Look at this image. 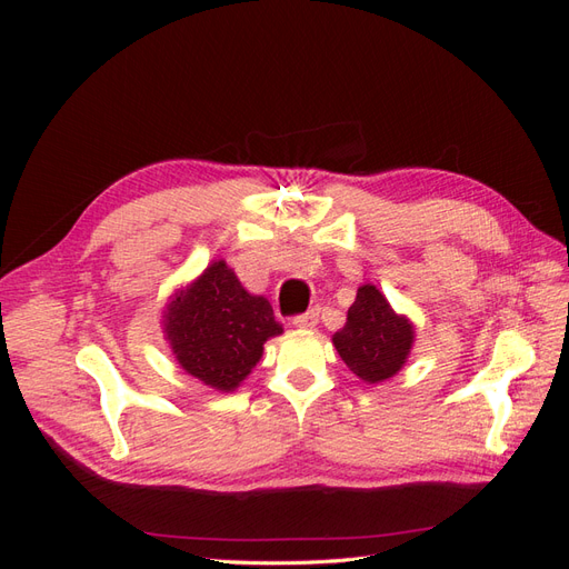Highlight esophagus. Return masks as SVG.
<instances>
[{"mask_svg": "<svg viewBox=\"0 0 569 569\" xmlns=\"http://www.w3.org/2000/svg\"><path fill=\"white\" fill-rule=\"evenodd\" d=\"M318 316H320L318 308H311V311H306V313H299V316L291 318V325L303 327V330H308V327H316L318 325Z\"/></svg>", "mask_w": 569, "mask_h": 569, "instance_id": "esophagus-1", "label": "esophagus"}]
</instances>
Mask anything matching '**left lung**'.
I'll list each match as a JSON object with an SVG mask.
<instances>
[{
    "instance_id": "left-lung-1",
    "label": "left lung",
    "mask_w": 569,
    "mask_h": 569,
    "mask_svg": "<svg viewBox=\"0 0 569 569\" xmlns=\"http://www.w3.org/2000/svg\"><path fill=\"white\" fill-rule=\"evenodd\" d=\"M332 341L351 372L363 382L377 385L389 380L406 363L412 347V325L391 311L380 289L363 284Z\"/></svg>"
}]
</instances>
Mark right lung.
Returning <instances> with one entry per match:
<instances>
[{"mask_svg":"<svg viewBox=\"0 0 569 569\" xmlns=\"http://www.w3.org/2000/svg\"><path fill=\"white\" fill-rule=\"evenodd\" d=\"M272 306L251 297L218 261L166 313V335L178 363L203 385L232 391L256 368L266 339L280 335Z\"/></svg>","mask_w":569,"mask_h":569,"instance_id":"right-lung-1","label":"right lung"}]
</instances>
